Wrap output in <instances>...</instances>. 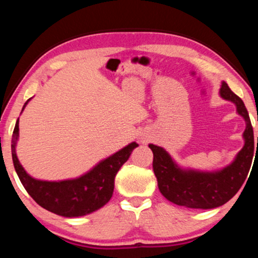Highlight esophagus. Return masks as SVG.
I'll return each instance as SVG.
<instances>
[{
    "label": "esophagus",
    "instance_id": "1",
    "mask_svg": "<svg viewBox=\"0 0 258 258\" xmlns=\"http://www.w3.org/2000/svg\"><path fill=\"white\" fill-rule=\"evenodd\" d=\"M143 142H146V140H145V141H143Z\"/></svg>",
    "mask_w": 258,
    "mask_h": 258
}]
</instances>
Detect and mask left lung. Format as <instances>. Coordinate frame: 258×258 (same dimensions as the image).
Here are the masks:
<instances>
[{
	"label": "left lung",
	"instance_id": "obj_1",
	"mask_svg": "<svg viewBox=\"0 0 258 258\" xmlns=\"http://www.w3.org/2000/svg\"><path fill=\"white\" fill-rule=\"evenodd\" d=\"M220 97L234 103L238 115L246 121L242 134L244 145L232 163L209 172L184 168L178 166L164 148L149 145L154 152L152 167L160 194L178 206L196 209L220 207L237 194L249 172L254 155V132L249 115L242 100L230 90L225 82H222Z\"/></svg>",
	"mask_w": 258,
	"mask_h": 258
}]
</instances>
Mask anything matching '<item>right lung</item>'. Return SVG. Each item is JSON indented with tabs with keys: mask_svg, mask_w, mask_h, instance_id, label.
<instances>
[{
	"mask_svg": "<svg viewBox=\"0 0 258 258\" xmlns=\"http://www.w3.org/2000/svg\"><path fill=\"white\" fill-rule=\"evenodd\" d=\"M25 102L23 110L27 103ZM19 139V118L14 130L11 141L12 160L20 182L30 197L46 211L64 217L84 216L98 211L106 205L113 194L117 172L130 158L139 145L131 142L115 154L102 159L83 175L61 181L37 180L25 171L16 154Z\"/></svg>",
	"mask_w": 258,
	"mask_h": 258,
	"instance_id": "obj_1",
	"label": "right lung"
}]
</instances>
